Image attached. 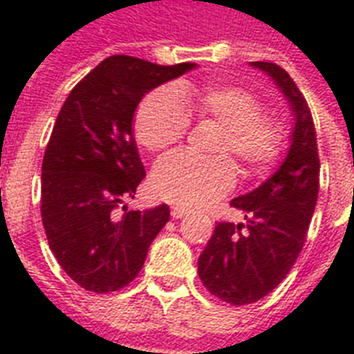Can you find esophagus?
<instances>
[{
  "label": "esophagus",
  "instance_id": "esophagus-1",
  "mask_svg": "<svg viewBox=\"0 0 354 354\" xmlns=\"http://www.w3.org/2000/svg\"><path fill=\"white\" fill-rule=\"evenodd\" d=\"M187 213H189V211L185 209V207H178V205H176V207H172V209H171V216H172V218H182V216H185V215H187Z\"/></svg>",
  "mask_w": 354,
  "mask_h": 354
}]
</instances>
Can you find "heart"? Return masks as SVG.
<instances>
[{
    "mask_svg": "<svg viewBox=\"0 0 354 354\" xmlns=\"http://www.w3.org/2000/svg\"><path fill=\"white\" fill-rule=\"evenodd\" d=\"M221 124L211 160L187 152H172L156 163L150 189L156 198L182 207H202L221 198L235 185L236 167L226 153L235 156L244 172L259 174L274 165L283 149L281 122L261 110L252 91L230 84L193 90L185 84L156 90L145 97L133 118V133L147 150L169 149L180 143L189 130V115Z\"/></svg>",
    "mask_w": 354,
    "mask_h": 354,
    "instance_id": "heart-1",
    "label": "heart"
}]
</instances>
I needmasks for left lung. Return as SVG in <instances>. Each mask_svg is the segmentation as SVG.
<instances>
[{"label": "left lung", "instance_id": "left-lung-1", "mask_svg": "<svg viewBox=\"0 0 354 354\" xmlns=\"http://www.w3.org/2000/svg\"><path fill=\"white\" fill-rule=\"evenodd\" d=\"M277 82L296 118L286 160L252 193L233 198L244 224L216 222L198 257V275L211 296L241 307L268 296L285 279L307 241L319 191V156L313 113L285 69L253 62Z\"/></svg>", "mask_w": 354, "mask_h": 354}]
</instances>
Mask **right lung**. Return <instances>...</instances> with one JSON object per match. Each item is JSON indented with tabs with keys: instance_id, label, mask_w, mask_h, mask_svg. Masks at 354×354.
<instances>
[{
	"instance_id": "add662e5",
	"label": "right lung",
	"mask_w": 354,
	"mask_h": 354,
	"mask_svg": "<svg viewBox=\"0 0 354 354\" xmlns=\"http://www.w3.org/2000/svg\"><path fill=\"white\" fill-rule=\"evenodd\" d=\"M194 64L160 66L113 55L68 95L41 161V224L62 270L84 290H121L141 272L169 205L128 211L145 167L132 118L147 91Z\"/></svg>"
}]
</instances>
